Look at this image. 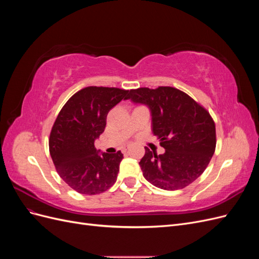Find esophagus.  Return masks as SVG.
<instances>
[{
    "instance_id": "34e87169",
    "label": "esophagus",
    "mask_w": 259,
    "mask_h": 259,
    "mask_svg": "<svg viewBox=\"0 0 259 259\" xmlns=\"http://www.w3.org/2000/svg\"><path fill=\"white\" fill-rule=\"evenodd\" d=\"M127 152V149H123V153H126Z\"/></svg>"
}]
</instances>
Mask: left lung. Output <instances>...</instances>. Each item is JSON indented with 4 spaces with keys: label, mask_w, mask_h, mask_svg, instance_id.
Returning a JSON list of instances; mask_svg holds the SVG:
<instances>
[{
    "label": "left lung",
    "mask_w": 259,
    "mask_h": 259,
    "mask_svg": "<svg viewBox=\"0 0 259 259\" xmlns=\"http://www.w3.org/2000/svg\"><path fill=\"white\" fill-rule=\"evenodd\" d=\"M127 99L150 109L153 135L165 149L156 154L145 148L139 165L148 182L173 191L200 177L216 148L215 123L206 109L170 86L131 90Z\"/></svg>",
    "instance_id": "8db88e82"
}]
</instances>
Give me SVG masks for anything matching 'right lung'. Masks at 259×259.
<instances>
[{
    "instance_id": "add662e5",
    "label": "right lung",
    "mask_w": 259,
    "mask_h": 259,
    "mask_svg": "<svg viewBox=\"0 0 259 259\" xmlns=\"http://www.w3.org/2000/svg\"><path fill=\"white\" fill-rule=\"evenodd\" d=\"M128 92L89 86L67 101L55 121L50 153L59 176L76 192L98 194L115 183L123 154L99 153L95 140L105 131L108 112Z\"/></svg>"
}]
</instances>
